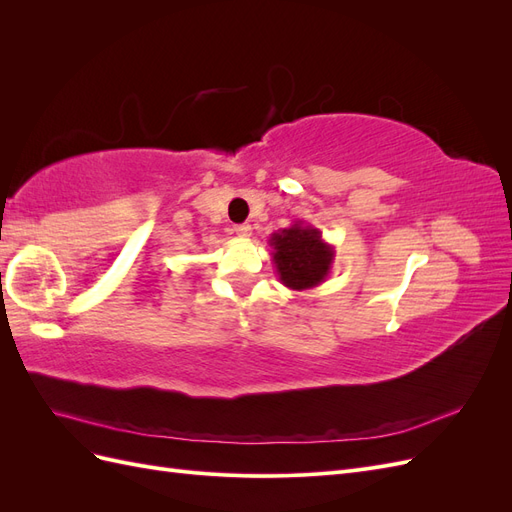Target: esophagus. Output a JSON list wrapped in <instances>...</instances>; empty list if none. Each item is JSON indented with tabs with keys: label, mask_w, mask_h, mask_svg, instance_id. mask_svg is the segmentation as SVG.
<instances>
[{
	"label": "esophagus",
	"mask_w": 512,
	"mask_h": 512,
	"mask_svg": "<svg viewBox=\"0 0 512 512\" xmlns=\"http://www.w3.org/2000/svg\"><path fill=\"white\" fill-rule=\"evenodd\" d=\"M235 232L239 237H250L252 235V226L250 224H237Z\"/></svg>",
	"instance_id": "esophagus-1"
}]
</instances>
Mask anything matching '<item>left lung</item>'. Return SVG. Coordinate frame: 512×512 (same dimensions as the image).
<instances>
[{
    "label": "left lung",
    "instance_id": "left-lung-1",
    "mask_svg": "<svg viewBox=\"0 0 512 512\" xmlns=\"http://www.w3.org/2000/svg\"><path fill=\"white\" fill-rule=\"evenodd\" d=\"M273 265L280 282L290 290H309L320 286L331 273L335 247L322 239L312 224L297 220L269 237Z\"/></svg>",
    "mask_w": 512,
    "mask_h": 512
}]
</instances>
